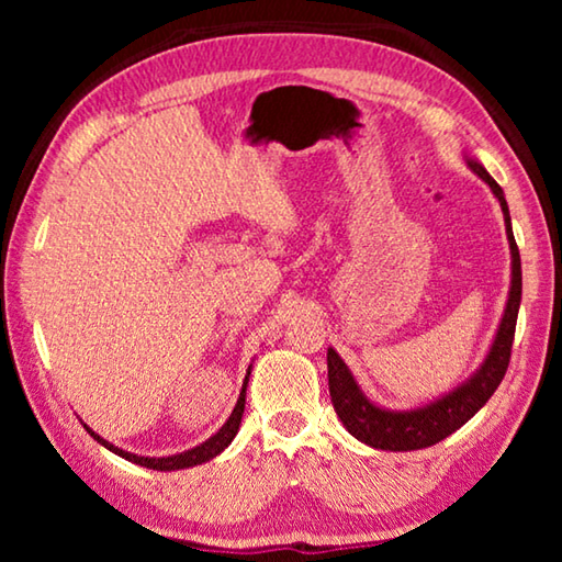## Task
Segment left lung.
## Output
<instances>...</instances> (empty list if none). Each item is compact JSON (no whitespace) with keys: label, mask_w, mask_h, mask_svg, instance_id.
I'll return each instance as SVG.
<instances>
[{"label":"left lung","mask_w":562,"mask_h":562,"mask_svg":"<svg viewBox=\"0 0 562 562\" xmlns=\"http://www.w3.org/2000/svg\"><path fill=\"white\" fill-rule=\"evenodd\" d=\"M473 173H479L491 186L493 195L498 198L503 207V217H506V233L510 243L513 255V278H510V294L506 312H503L498 335L493 339V347L488 351L486 361H483L479 372H475L469 382L456 389L449 396L439 398L429 406L414 408V412H386V408L374 406L369 398L361 394L355 376L347 369L345 361L335 349H327V376H329V396L335 404V412L345 424V429L359 439L361 443L374 446L382 451H416L426 449L443 441L456 429L469 422V418L479 412V408L488 402L496 392L498 384L506 376L508 361H510V347L513 337H516V319L520 307V290H522V274H520V252L516 245V237L510 231V213L508 203L503 198V190L488 176V170L475 160H469Z\"/></svg>","instance_id":"1"}]
</instances>
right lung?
Wrapping results in <instances>:
<instances>
[{
    "mask_svg": "<svg viewBox=\"0 0 562 562\" xmlns=\"http://www.w3.org/2000/svg\"><path fill=\"white\" fill-rule=\"evenodd\" d=\"M247 376H250V372H247ZM247 376H245V382H243V392H240V398H237V404H235V408H233V414H231V418H227V422L223 424V429L217 431L215 436H211V439H207V441H203L201 446H195V449H190V451L176 453V456H166V459H146V456L128 453V451L119 449V446H113V443H109V441H103L99 434H93V431L89 429V426H87V431H89V434L93 436V439H97L101 446H106L109 451L119 453L121 459L133 461V463H138V465H146V469H154V471H176V469H190V465H198V463H205V461H211L213 456L221 453V451L225 449V446L235 439L237 429H240V418H243V412H245V386H247Z\"/></svg>",
    "mask_w": 562,
    "mask_h": 562,
    "instance_id": "right-lung-1",
    "label": "right lung"
}]
</instances>
